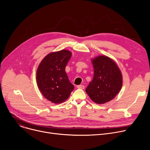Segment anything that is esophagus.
<instances>
[{"mask_svg":"<svg viewBox=\"0 0 150 150\" xmlns=\"http://www.w3.org/2000/svg\"><path fill=\"white\" fill-rule=\"evenodd\" d=\"M76 88L78 89H84V86L83 85H78L76 86Z\"/></svg>","mask_w":150,"mask_h":150,"instance_id":"34e87169","label":"esophagus"}]
</instances>
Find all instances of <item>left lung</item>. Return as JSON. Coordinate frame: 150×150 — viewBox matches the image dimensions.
Segmentation results:
<instances>
[{"mask_svg":"<svg viewBox=\"0 0 150 150\" xmlns=\"http://www.w3.org/2000/svg\"><path fill=\"white\" fill-rule=\"evenodd\" d=\"M91 61L93 77L86 92L93 102L104 104L112 100L121 90L122 74L116 62L105 55H99Z\"/></svg>","mask_w":150,"mask_h":150,"instance_id":"8db88e82","label":"left lung"}]
</instances>
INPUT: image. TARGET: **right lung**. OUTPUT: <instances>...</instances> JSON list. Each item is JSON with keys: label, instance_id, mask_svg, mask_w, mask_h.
Segmentation results:
<instances>
[{"label": "right lung", "instance_id": "1", "mask_svg": "<svg viewBox=\"0 0 150 150\" xmlns=\"http://www.w3.org/2000/svg\"><path fill=\"white\" fill-rule=\"evenodd\" d=\"M72 52L61 50L49 53L36 71V82L43 96L52 103H61L70 96L74 86L70 82L65 69Z\"/></svg>", "mask_w": 150, "mask_h": 150}]
</instances>
